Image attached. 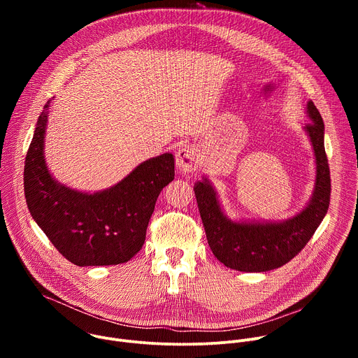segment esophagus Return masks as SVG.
Listing matches in <instances>:
<instances>
[{"label": "esophagus", "instance_id": "obj_1", "mask_svg": "<svg viewBox=\"0 0 358 358\" xmlns=\"http://www.w3.org/2000/svg\"><path fill=\"white\" fill-rule=\"evenodd\" d=\"M177 169L181 174L194 173L198 169V156L189 144H182L176 155Z\"/></svg>", "mask_w": 358, "mask_h": 358}]
</instances>
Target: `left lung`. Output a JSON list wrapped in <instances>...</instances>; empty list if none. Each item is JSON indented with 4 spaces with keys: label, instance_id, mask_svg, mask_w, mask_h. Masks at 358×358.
I'll list each match as a JSON object with an SVG mask.
<instances>
[{
    "label": "left lung",
    "instance_id": "1",
    "mask_svg": "<svg viewBox=\"0 0 358 358\" xmlns=\"http://www.w3.org/2000/svg\"><path fill=\"white\" fill-rule=\"evenodd\" d=\"M310 123L308 134L316 163L310 199L296 215L283 221L231 220L222 210L213 182L202 177L194 185L198 210L208 245L227 268L241 272H266L283 266L310 241L322 224L330 202V170L324 151V123L313 101L306 105Z\"/></svg>",
    "mask_w": 358,
    "mask_h": 358
}]
</instances>
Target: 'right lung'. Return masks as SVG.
Here are the masks:
<instances>
[{
	"label": "right lung",
	"mask_w": 358,
	"mask_h": 358,
	"mask_svg": "<svg viewBox=\"0 0 358 358\" xmlns=\"http://www.w3.org/2000/svg\"><path fill=\"white\" fill-rule=\"evenodd\" d=\"M50 100L38 117L25 159L28 210L48 239L73 265L124 264L141 249L156 201L174 180V156L164 152L148 159L106 189L86 192L66 187L50 174L45 162Z\"/></svg>",
	"instance_id": "right-lung-1"
}]
</instances>
